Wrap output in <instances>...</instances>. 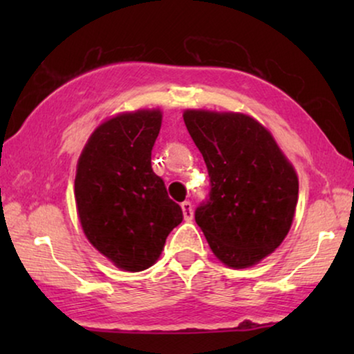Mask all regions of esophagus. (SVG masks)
Listing matches in <instances>:
<instances>
[{
    "label": "esophagus",
    "mask_w": 354,
    "mask_h": 354,
    "mask_svg": "<svg viewBox=\"0 0 354 354\" xmlns=\"http://www.w3.org/2000/svg\"><path fill=\"white\" fill-rule=\"evenodd\" d=\"M182 211H183V217H185V221L193 219V206H192L190 201H183L182 203Z\"/></svg>",
    "instance_id": "obj_1"
}]
</instances>
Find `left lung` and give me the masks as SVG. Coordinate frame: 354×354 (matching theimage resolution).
<instances>
[{
  "mask_svg": "<svg viewBox=\"0 0 354 354\" xmlns=\"http://www.w3.org/2000/svg\"><path fill=\"white\" fill-rule=\"evenodd\" d=\"M183 120L205 159L211 190L195 221L225 266L258 264L287 236L298 177L264 125L240 113L187 109Z\"/></svg>",
  "mask_w": 354,
  "mask_h": 354,
  "instance_id": "8db88e82",
  "label": "left lung"
}]
</instances>
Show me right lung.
Listing matches in <instances>:
<instances>
[{
	"instance_id": "obj_1",
	"label": "right lung",
	"mask_w": 354,
	"mask_h": 354,
	"mask_svg": "<svg viewBox=\"0 0 354 354\" xmlns=\"http://www.w3.org/2000/svg\"><path fill=\"white\" fill-rule=\"evenodd\" d=\"M161 120L159 109L111 118L91 133L77 164L74 195L84 234L129 272L156 263L167 235L183 219L151 167Z\"/></svg>"
}]
</instances>
